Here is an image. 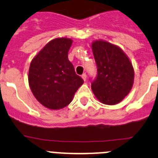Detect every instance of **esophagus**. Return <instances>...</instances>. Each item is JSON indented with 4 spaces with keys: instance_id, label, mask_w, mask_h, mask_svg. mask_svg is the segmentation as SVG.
I'll return each instance as SVG.
<instances>
[{
    "instance_id": "esophagus-1",
    "label": "esophagus",
    "mask_w": 158,
    "mask_h": 158,
    "mask_svg": "<svg viewBox=\"0 0 158 158\" xmlns=\"http://www.w3.org/2000/svg\"><path fill=\"white\" fill-rule=\"evenodd\" d=\"M82 79H83V80H84V81L86 80V73L82 74Z\"/></svg>"
}]
</instances>
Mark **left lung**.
<instances>
[{
    "mask_svg": "<svg viewBox=\"0 0 158 158\" xmlns=\"http://www.w3.org/2000/svg\"><path fill=\"white\" fill-rule=\"evenodd\" d=\"M98 74L91 82L95 97L102 103H120L129 94L134 82V69L130 60L117 45L103 40L92 43Z\"/></svg>",
    "mask_w": 158,
    "mask_h": 158,
    "instance_id": "obj_1",
    "label": "left lung"
}]
</instances>
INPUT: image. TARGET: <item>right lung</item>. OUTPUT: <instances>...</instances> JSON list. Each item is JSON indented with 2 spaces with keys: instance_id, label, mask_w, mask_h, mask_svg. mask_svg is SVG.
Here are the masks:
<instances>
[{
  "instance_id": "obj_1",
  "label": "right lung",
  "mask_w": 158,
  "mask_h": 158,
  "mask_svg": "<svg viewBox=\"0 0 158 158\" xmlns=\"http://www.w3.org/2000/svg\"><path fill=\"white\" fill-rule=\"evenodd\" d=\"M72 44L70 38H55L44 46L30 65V88L35 98L48 109H60L69 105L83 83L68 57Z\"/></svg>"
}]
</instances>
